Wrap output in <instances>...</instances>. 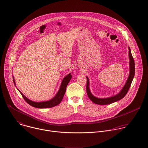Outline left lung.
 Masks as SVG:
<instances>
[{
  "mask_svg": "<svg viewBox=\"0 0 148 148\" xmlns=\"http://www.w3.org/2000/svg\"><path fill=\"white\" fill-rule=\"evenodd\" d=\"M129 75L128 77V79L127 80V82L125 83L123 89L121 90L119 93L117 95L113 96L110 97L104 98V99H100L95 97L90 92L89 89V79L88 77H86V93L88 95V97L89 99L95 104H99V105H107L109 104L113 103L114 102H116L123 98L125 97V96L127 95V92H128L129 88L131 85L132 80L134 76L135 73V65H134V59L132 56L131 50L130 48L129 47Z\"/></svg>",
  "mask_w": 148,
  "mask_h": 148,
  "instance_id": "obj_1",
  "label": "left lung"
}]
</instances>
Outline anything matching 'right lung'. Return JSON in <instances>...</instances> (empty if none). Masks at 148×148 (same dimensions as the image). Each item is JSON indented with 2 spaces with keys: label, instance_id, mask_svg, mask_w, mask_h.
I'll return each instance as SVG.
<instances>
[{
  "label": "right lung",
  "instance_id": "1",
  "mask_svg": "<svg viewBox=\"0 0 148 148\" xmlns=\"http://www.w3.org/2000/svg\"><path fill=\"white\" fill-rule=\"evenodd\" d=\"M13 77V80H14V83L15 85H16L14 77ZM71 77H72V75H71V73L68 74L67 76H66L64 78L62 82L61 85H60V89H59L58 92L57 93V94L55 95V96L53 98H52L51 100H50L49 101H47L34 102L33 101H31V100H29L28 98H27L19 89L18 90H19V92L21 93L22 97L24 99V100L30 106L37 108H52V107L58 106V104H59L61 103V101L63 98L64 95L65 93L66 88L67 86V85L68 84L69 81L71 80Z\"/></svg>",
  "mask_w": 148,
  "mask_h": 148
}]
</instances>
